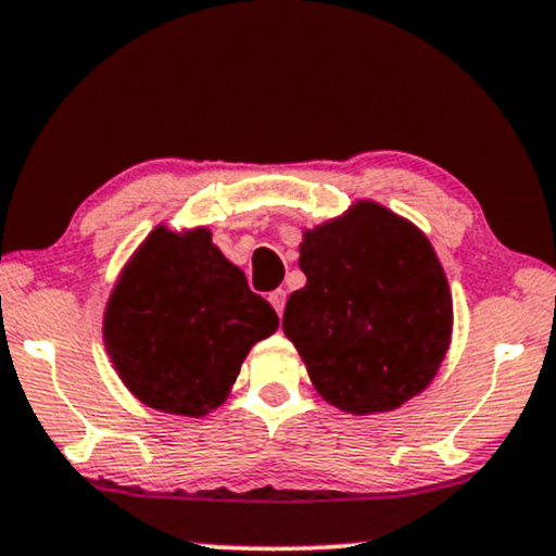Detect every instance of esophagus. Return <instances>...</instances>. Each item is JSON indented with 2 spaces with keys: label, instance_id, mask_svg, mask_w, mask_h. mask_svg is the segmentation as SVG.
Listing matches in <instances>:
<instances>
[{
  "label": "esophagus",
  "instance_id": "1",
  "mask_svg": "<svg viewBox=\"0 0 556 556\" xmlns=\"http://www.w3.org/2000/svg\"><path fill=\"white\" fill-rule=\"evenodd\" d=\"M269 302H271L274 311H277V315H282L285 313V302H287V292L285 290H274L269 294Z\"/></svg>",
  "mask_w": 556,
  "mask_h": 556
}]
</instances>
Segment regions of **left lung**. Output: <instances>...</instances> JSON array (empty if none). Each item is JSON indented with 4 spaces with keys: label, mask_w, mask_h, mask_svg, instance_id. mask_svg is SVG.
Listing matches in <instances>:
<instances>
[{
    "label": "left lung",
    "mask_w": 556,
    "mask_h": 556,
    "mask_svg": "<svg viewBox=\"0 0 556 556\" xmlns=\"http://www.w3.org/2000/svg\"><path fill=\"white\" fill-rule=\"evenodd\" d=\"M307 282L282 328L318 395L351 416L395 410L424 392L452 343V290L431 241L359 200L302 233Z\"/></svg>",
    "instance_id": "1"
}]
</instances>
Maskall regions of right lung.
<instances>
[{"mask_svg":"<svg viewBox=\"0 0 556 556\" xmlns=\"http://www.w3.org/2000/svg\"><path fill=\"white\" fill-rule=\"evenodd\" d=\"M279 318L207 228H153L123 266L104 307L112 367L140 403L202 418L226 403L254 343Z\"/></svg>","mask_w":556,"mask_h":556,"instance_id":"1","label":"right lung"}]
</instances>
